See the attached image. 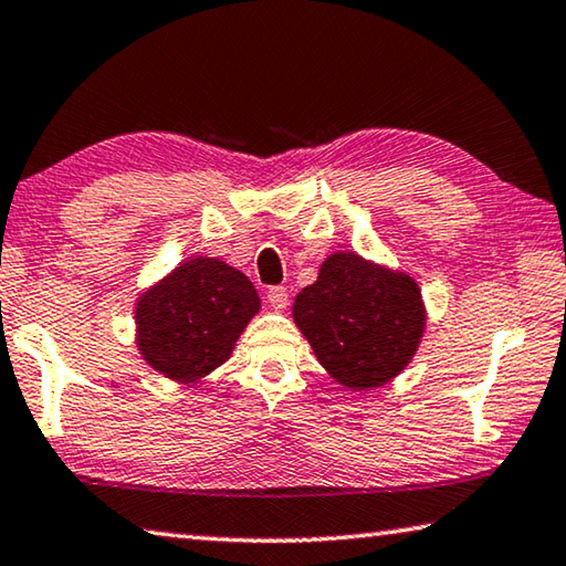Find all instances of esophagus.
<instances>
[{"label":"esophagus","instance_id":"1","mask_svg":"<svg viewBox=\"0 0 566 566\" xmlns=\"http://www.w3.org/2000/svg\"><path fill=\"white\" fill-rule=\"evenodd\" d=\"M266 302L272 304V310L282 312L286 304H290V294H286L284 286H269V290H266Z\"/></svg>","mask_w":566,"mask_h":566}]
</instances>
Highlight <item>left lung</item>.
Instances as JSON below:
<instances>
[{"mask_svg":"<svg viewBox=\"0 0 566 566\" xmlns=\"http://www.w3.org/2000/svg\"><path fill=\"white\" fill-rule=\"evenodd\" d=\"M294 325L319 365L349 390H373L406 370L426 332V304L410 274L335 251L292 304Z\"/></svg>","mask_w":566,"mask_h":566,"instance_id":"8db88e82","label":"left lung"}]
</instances>
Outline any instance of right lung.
<instances>
[{
    "label": "right lung",
    "instance_id": "add662e5",
    "mask_svg": "<svg viewBox=\"0 0 566 566\" xmlns=\"http://www.w3.org/2000/svg\"><path fill=\"white\" fill-rule=\"evenodd\" d=\"M259 307L247 274L217 256H191L138 294V353L168 380L201 382L229 360Z\"/></svg>",
    "mask_w": 566,
    "mask_h": 566
}]
</instances>
